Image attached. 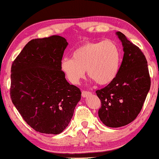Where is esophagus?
Returning a JSON list of instances; mask_svg holds the SVG:
<instances>
[{"label":"esophagus","instance_id":"34e87169","mask_svg":"<svg viewBox=\"0 0 159 159\" xmlns=\"http://www.w3.org/2000/svg\"><path fill=\"white\" fill-rule=\"evenodd\" d=\"M90 94H91V92H89V91H82V96H83V98H86V97L89 96Z\"/></svg>","mask_w":159,"mask_h":159}]
</instances>
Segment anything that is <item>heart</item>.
<instances>
[{
	"label": "heart",
	"mask_w": 159,
	"mask_h": 159,
	"mask_svg": "<svg viewBox=\"0 0 159 159\" xmlns=\"http://www.w3.org/2000/svg\"><path fill=\"white\" fill-rule=\"evenodd\" d=\"M72 59L64 58L61 69L67 79L74 85L80 83L85 76V70L98 85H108L116 78L120 70L121 53L115 42H86L72 53Z\"/></svg>",
	"instance_id": "1"
}]
</instances>
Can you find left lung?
<instances>
[{"label": "left lung", "instance_id": "1", "mask_svg": "<svg viewBox=\"0 0 159 159\" xmlns=\"http://www.w3.org/2000/svg\"><path fill=\"white\" fill-rule=\"evenodd\" d=\"M122 42L124 58L118 74L111 83L96 91L101 101L98 115L106 126H126L137 117L150 89L146 57L141 50L117 32Z\"/></svg>", "mask_w": 159, "mask_h": 159}]
</instances>
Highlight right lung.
I'll return each instance as SVG.
<instances>
[{"instance_id": "add662e5", "label": "right lung", "mask_w": 159, "mask_h": 159, "mask_svg": "<svg viewBox=\"0 0 159 159\" xmlns=\"http://www.w3.org/2000/svg\"><path fill=\"white\" fill-rule=\"evenodd\" d=\"M67 40L59 35L26 44L11 68L12 103L36 132L57 135L68 126L81 91L61 69Z\"/></svg>"}]
</instances>
